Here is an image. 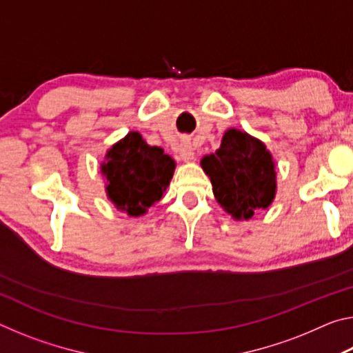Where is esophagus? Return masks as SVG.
<instances>
[{
	"mask_svg": "<svg viewBox=\"0 0 353 353\" xmlns=\"http://www.w3.org/2000/svg\"><path fill=\"white\" fill-rule=\"evenodd\" d=\"M179 155H181V159L183 160V162H191V160L194 159V152H193V148H191L190 141L181 143V146H179Z\"/></svg>",
	"mask_w": 353,
	"mask_h": 353,
	"instance_id": "obj_1",
	"label": "esophagus"
}]
</instances>
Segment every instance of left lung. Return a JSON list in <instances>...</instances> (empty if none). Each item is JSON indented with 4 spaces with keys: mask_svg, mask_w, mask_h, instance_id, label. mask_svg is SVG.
<instances>
[{
    "mask_svg": "<svg viewBox=\"0 0 353 353\" xmlns=\"http://www.w3.org/2000/svg\"><path fill=\"white\" fill-rule=\"evenodd\" d=\"M218 204L235 221L266 210L277 193L276 163L261 140L240 129H227L221 146L201 159Z\"/></svg>",
    "mask_w": 353,
    "mask_h": 353,
    "instance_id": "obj_1",
    "label": "left lung"
}]
</instances>
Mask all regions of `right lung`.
<instances>
[{
	"label": "right lung",
	"instance_id": "1",
	"mask_svg": "<svg viewBox=\"0 0 353 353\" xmlns=\"http://www.w3.org/2000/svg\"><path fill=\"white\" fill-rule=\"evenodd\" d=\"M174 170V160L162 148L149 146L135 130L107 149L105 162L101 163L107 198L134 218L146 214L162 199Z\"/></svg>",
	"mask_w": 353,
	"mask_h": 353
}]
</instances>
